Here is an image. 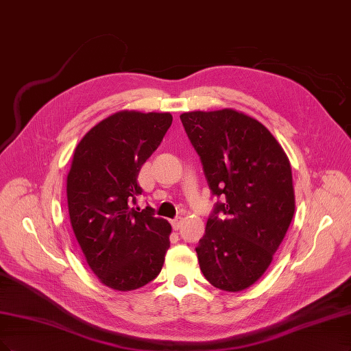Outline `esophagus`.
<instances>
[{
  "mask_svg": "<svg viewBox=\"0 0 351 351\" xmlns=\"http://www.w3.org/2000/svg\"><path fill=\"white\" fill-rule=\"evenodd\" d=\"M181 225H183V217H176V219L171 221V226H173L174 231H178Z\"/></svg>",
  "mask_w": 351,
  "mask_h": 351,
  "instance_id": "obj_1",
  "label": "esophagus"
}]
</instances>
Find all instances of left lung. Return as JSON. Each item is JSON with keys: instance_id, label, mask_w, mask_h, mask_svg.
<instances>
[{"instance_id": "8db88e82", "label": "left lung", "mask_w": 351, "mask_h": 351, "mask_svg": "<svg viewBox=\"0 0 351 351\" xmlns=\"http://www.w3.org/2000/svg\"><path fill=\"white\" fill-rule=\"evenodd\" d=\"M216 203L196 248L206 280L226 292L252 286L271 264L295 213L292 168L270 130L222 108L180 116Z\"/></svg>"}]
</instances>
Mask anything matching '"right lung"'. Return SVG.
<instances>
[{"mask_svg": "<svg viewBox=\"0 0 351 351\" xmlns=\"http://www.w3.org/2000/svg\"><path fill=\"white\" fill-rule=\"evenodd\" d=\"M173 123L170 113L122 110L103 119L78 142L66 177L72 231L99 280L135 291L160 274L171 225L154 209L130 208L142 195L141 167Z\"/></svg>", "mask_w": 351, "mask_h": 351, "instance_id": "1", "label": "right lung"}]
</instances>
